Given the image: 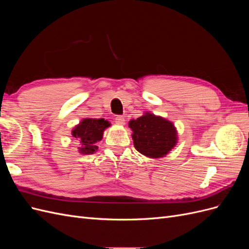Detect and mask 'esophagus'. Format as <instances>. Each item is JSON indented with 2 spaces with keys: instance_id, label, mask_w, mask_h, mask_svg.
I'll return each mask as SVG.
<instances>
[{
  "instance_id": "obj_1",
  "label": "esophagus",
  "mask_w": 249,
  "mask_h": 249,
  "mask_svg": "<svg viewBox=\"0 0 249 249\" xmlns=\"http://www.w3.org/2000/svg\"><path fill=\"white\" fill-rule=\"evenodd\" d=\"M115 124L118 125H124L125 124V119L123 116H116L115 117Z\"/></svg>"
}]
</instances>
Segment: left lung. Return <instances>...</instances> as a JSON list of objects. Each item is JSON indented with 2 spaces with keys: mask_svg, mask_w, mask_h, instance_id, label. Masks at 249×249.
<instances>
[{
  "mask_svg": "<svg viewBox=\"0 0 249 249\" xmlns=\"http://www.w3.org/2000/svg\"><path fill=\"white\" fill-rule=\"evenodd\" d=\"M134 146L140 154L152 159H160L177 145V127L170 120L154 113L144 112L137 119H131Z\"/></svg>",
  "mask_w": 249,
  "mask_h": 249,
  "instance_id": "1",
  "label": "left lung"
}]
</instances>
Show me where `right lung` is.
<instances>
[{
	"label": "right lung",
	"mask_w": 249,
	"mask_h": 249,
	"mask_svg": "<svg viewBox=\"0 0 249 249\" xmlns=\"http://www.w3.org/2000/svg\"><path fill=\"white\" fill-rule=\"evenodd\" d=\"M111 125L105 118H84L73 127L71 136L80 143L78 147L81 155H92L99 146L96 143L103 139L105 130Z\"/></svg>",
	"instance_id": "right-lung-1"
}]
</instances>
